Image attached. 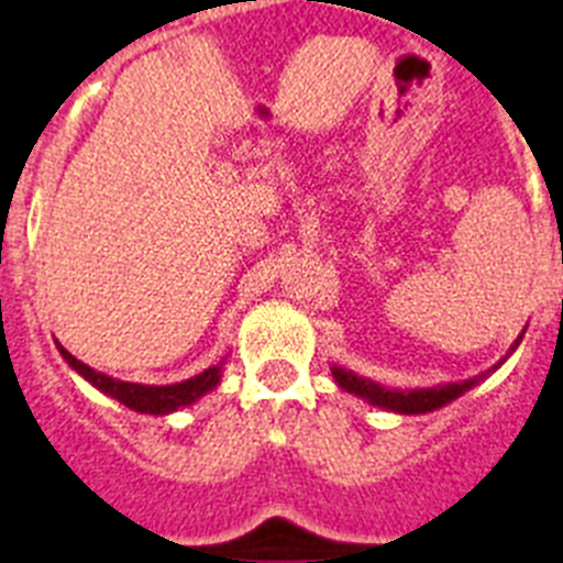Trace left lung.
Listing matches in <instances>:
<instances>
[{"instance_id":"obj_1","label":"left lung","mask_w":563,"mask_h":563,"mask_svg":"<svg viewBox=\"0 0 563 563\" xmlns=\"http://www.w3.org/2000/svg\"><path fill=\"white\" fill-rule=\"evenodd\" d=\"M521 338H525V332L516 338L510 352L519 346ZM510 352H507V355H510ZM501 363H505V357L496 363L494 369H499ZM330 369H332V377H335V383L343 391L361 397V400H366L369 406H377V409L395 411V415H429V411L442 409V406H449L451 400L462 397L467 389H474L476 383H482L490 372H494V369L482 372V375L462 383H440V386H429V389H386V386H380V383L355 375V372L343 369V366H330Z\"/></svg>"}]
</instances>
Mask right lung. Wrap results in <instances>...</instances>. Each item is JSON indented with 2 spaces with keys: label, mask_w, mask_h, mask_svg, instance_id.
Returning <instances> with one entry per match:
<instances>
[{
  "label": "right lung",
  "mask_w": 563,
  "mask_h": 563,
  "mask_svg": "<svg viewBox=\"0 0 563 563\" xmlns=\"http://www.w3.org/2000/svg\"><path fill=\"white\" fill-rule=\"evenodd\" d=\"M58 352H62L64 361L78 372L87 383H92L98 391H103L112 400L123 402L126 409L137 411V415H172L177 409H186L191 402H197L200 397H206L208 391H213L222 380V366H225V357H222L217 366H208L200 375L188 377L180 383H168V386H146V383H129L118 380V377H109L103 372H96L92 366H87L84 361H78L76 355H69L62 343L56 341Z\"/></svg>",
  "instance_id": "1"
}]
</instances>
